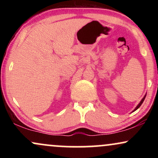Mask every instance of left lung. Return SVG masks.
Instances as JSON below:
<instances>
[{"instance_id":"1","label":"left lung","mask_w":158,"mask_h":158,"mask_svg":"<svg viewBox=\"0 0 158 158\" xmlns=\"http://www.w3.org/2000/svg\"><path fill=\"white\" fill-rule=\"evenodd\" d=\"M146 95H145V97L143 98V99H142V100H141V101H140V102H139V104H138V106H137V107H136V108H135V110H134V111H135V110H137V109H138V108H139V107H140V106H141V105H142V103L143 102V101H144L145 98H146Z\"/></svg>"}]
</instances>
